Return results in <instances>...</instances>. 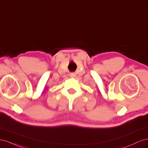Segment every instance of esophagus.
I'll return each mask as SVG.
<instances>
[{"mask_svg": "<svg viewBox=\"0 0 148 148\" xmlns=\"http://www.w3.org/2000/svg\"><path fill=\"white\" fill-rule=\"evenodd\" d=\"M76 76V74L75 73H71L70 74V77H72V78H73V77H75Z\"/></svg>", "mask_w": 148, "mask_h": 148, "instance_id": "esophagus-1", "label": "esophagus"}]
</instances>
